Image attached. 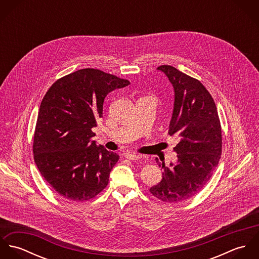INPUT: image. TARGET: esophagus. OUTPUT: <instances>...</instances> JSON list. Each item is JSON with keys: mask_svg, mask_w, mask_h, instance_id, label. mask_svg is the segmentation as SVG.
Wrapping results in <instances>:
<instances>
[{"mask_svg": "<svg viewBox=\"0 0 259 259\" xmlns=\"http://www.w3.org/2000/svg\"><path fill=\"white\" fill-rule=\"evenodd\" d=\"M124 157L127 159H132V160H136V159H140L142 157L141 154L138 153H132V152H126L124 154Z\"/></svg>", "mask_w": 259, "mask_h": 259, "instance_id": "34e87169", "label": "esophagus"}]
</instances>
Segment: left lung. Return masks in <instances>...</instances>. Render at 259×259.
Here are the masks:
<instances>
[{
    "instance_id": "1",
    "label": "left lung",
    "mask_w": 259,
    "mask_h": 259,
    "mask_svg": "<svg viewBox=\"0 0 259 259\" xmlns=\"http://www.w3.org/2000/svg\"><path fill=\"white\" fill-rule=\"evenodd\" d=\"M174 87L175 103L168 135L179 140L176 163L158 162L162 179L149 188L156 198L181 202L195 195L212 176L222 154V127L214 101L197 79L171 66L157 68Z\"/></svg>"
}]
</instances>
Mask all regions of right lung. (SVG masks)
I'll list each match as a JSON object with an SVG mask.
<instances>
[{"label": "right lung", "instance_id": "obj_1", "mask_svg": "<svg viewBox=\"0 0 259 259\" xmlns=\"http://www.w3.org/2000/svg\"><path fill=\"white\" fill-rule=\"evenodd\" d=\"M127 79L96 69L68 74L49 89L37 113L34 157L44 180L63 197L84 201L109 184L118 160L98 145L92 128L103 117L105 98Z\"/></svg>", "mask_w": 259, "mask_h": 259}]
</instances>
